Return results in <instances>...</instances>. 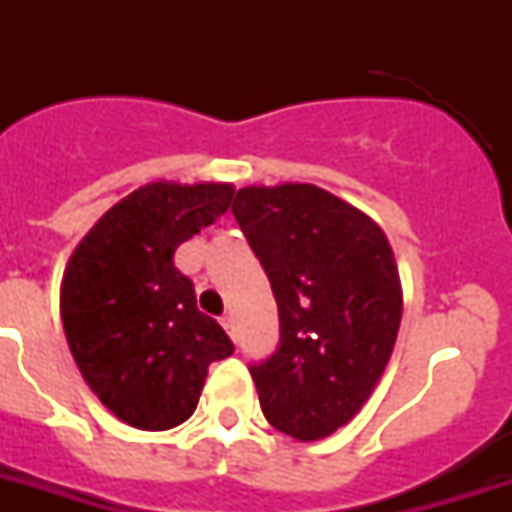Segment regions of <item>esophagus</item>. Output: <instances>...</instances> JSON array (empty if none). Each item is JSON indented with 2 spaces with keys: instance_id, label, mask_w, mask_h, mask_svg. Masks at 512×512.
I'll return each instance as SVG.
<instances>
[{
  "instance_id": "34e87169",
  "label": "esophagus",
  "mask_w": 512,
  "mask_h": 512,
  "mask_svg": "<svg viewBox=\"0 0 512 512\" xmlns=\"http://www.w3.org/2000/svg\"><path fill=\"white\" fill-rule=\"evenodd\" d=\"M220 324H223V327H225V332H228V335H231V337H236V319H233L231 313H225L223 319H220Z\"/></svg>"
}]
</instances>
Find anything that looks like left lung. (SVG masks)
Listing matches in <instances>:
<instances>
[{
	"label": "left lung",
	"instance_id": "1",
	"mask_svg": "<svg viewBox=\"0 0 512 512\" xmlns=\"http://www.w3.org/2000/svg\"><path fill=\"white\" fill-rule=\"evenodd\" d=\"M231 212L279 305V345L249 366L265 420L297 441L332 436L372 396L393 353V249L364 212L308 183L241 188Z\"/></svg>",
	"mask_w": 512,
	"mask_h": 512
}]
</instances>
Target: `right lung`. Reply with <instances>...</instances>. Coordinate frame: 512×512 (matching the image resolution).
I'll return each mask as SVG.
<instances>
[{"label":"right lung","mask_w":512,"mask_h":512,"mask_svg":"<svg viewBox=\"0 0 512 512\" xmlns=\"http://www.w3.org/2000/svg\"><path fill=\"white\" fill-rule=\"evenodd\" d=\"M228 183H148L108 209L60 287L68 348L95 396L132 428L170 430L199 404L231 337L196 308L175 249L231 207Z\"/></svg>","instance_id":"right-lung-1"}]
</instances>
